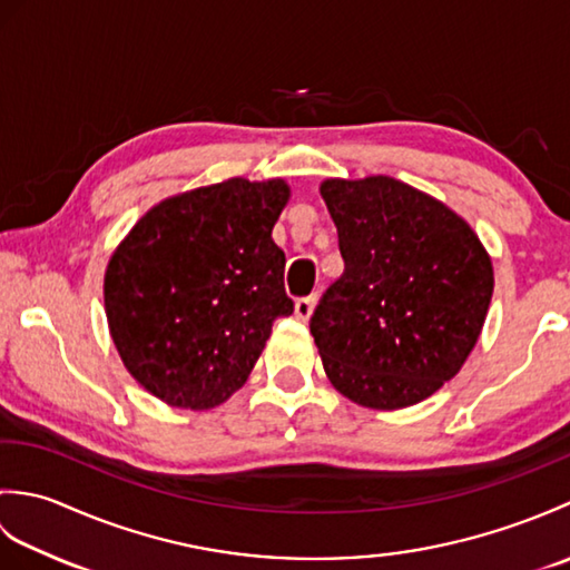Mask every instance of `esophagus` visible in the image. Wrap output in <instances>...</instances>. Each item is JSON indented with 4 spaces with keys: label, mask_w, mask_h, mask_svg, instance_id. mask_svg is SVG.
I'll use <instances>...</instances> for the list:
<instances>
[{
    "label": "esophagus",
    "mask_w": 570,
    "mask_h": 570,
    "mask_svg": "<svg viewBox=\"0 0 570 570\" xmlns=\"http://www.w3.org/2000/svg\"><path fill=\"white\" fill-rule=\"evenodd\" d=\"M316 301H318V294H311V296L298 298V301H296V306H294L296 318H298V321H308V318H311V313H313V308H316Z\"/></svg>",
    "instance_id": "esophagus-1"
}]
</instances>
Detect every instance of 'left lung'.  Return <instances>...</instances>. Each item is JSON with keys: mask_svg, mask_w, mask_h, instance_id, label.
I'll list each match as a JSON object with an SVG mask.
<instances>
[{"mask_svg": "<svg viewBox=\"0 0 570 570\" xmlns=\"http://www.w3.org/2000/svg\"><path fill=\"white\" fill-rule=\"evenodd\" d=\"M321 196L345 262L311 316L323 370L360 406L419 404L478 343L490 254L463 217L396 178H328Z\"/></svg>", "mask_w": 570, "mask_h": 570, "instance_id": "1", "label": "left lung"}]
</instances>
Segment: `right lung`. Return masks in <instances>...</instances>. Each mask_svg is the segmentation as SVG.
<instances>
[{
  "label": "right lung",
  "mask_w": 570,
  "mask_h": 570,
  "mask_svg": "<svg viewBox=\"0 0 570 570\" xmlns=\"http://www.w3.org/2000/svg\"><path fill=\"white\" fill-rule=\"evenodd\" d=\"M282 178L196 188L131 227L105 272L117 353L144 390L178 409H213L247 382L278 316H292L272 229Z\"/></svg>",
  "instance_id": "1"
}]
</instances>
